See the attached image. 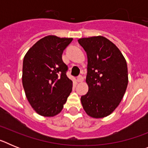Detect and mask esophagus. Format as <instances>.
<instances>
[{"label":"esophagus","mask_w":148,"mask_h":148,"mask_svg":"<svg viewBox=\"0 0 148 148\" xmlns=\"http://www.w3.org/2000/svg\"><path fill=\"white\" fill-rule=\"evenodd\" d=\"M77 81H78V82H82L84 81V77L82 75H78L77 77Z\"/></svg>","instance_id":"1"}]
</instances>
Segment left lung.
<instances>
[{
    "label": "left lung",
    "instance_id": "left-lung-1",
    "mask_svg": "<svg viewBox=\"0 0 148 148\" xmlns=\"http://www.w3.org/2000/svg\"><path fill=\"white\" fill-rule=\"evenodd\" d=\"M78 43L87 53L86 82L89 90L81 97L88 116L104 118L114 111L128 84L127 66L119 48L103 36L83 38Z\"/></svg>",
    "mask_w": 148,
    "mask_h": 148
}]
</instances>
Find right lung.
Segmentation results:
<instances>
[{
	"instance_id": "1",
	"label": "right lung",
	"mask_w": 148,
	"mask_h": 148,
	"mask_svg": "<svg viewBox=\"0 0 148 148\" xmlns=\"http://www.w3.org/2000/svg\"><path fill=\"white\" fill-rule=\"evenodd\" d=\"M72 40L48 35L24 56L23 87L30 105L40 116L58 114L72 92L73 82L66 76L68 67L62 60L63 52Z\"/></svg>"
}]
</instances>
